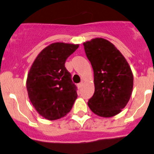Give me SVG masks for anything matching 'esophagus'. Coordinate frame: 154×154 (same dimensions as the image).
Listing matches in <instances>:
<instances>
[{"mask_svg":"<svg viewBox=\"0 0 154 154\" xmlns=\"http://www.w3.org/2000/svg\"><path fill=\"white\" fill-rule=\"evenodd\" d=\"M82 86V83H80V84H78V85H77V88H78L79 89H81Z\"/></svg>","mask_w":154,"mask_h":154,"instance_id":"34e87169","label":"esophagus"}]
</instances>
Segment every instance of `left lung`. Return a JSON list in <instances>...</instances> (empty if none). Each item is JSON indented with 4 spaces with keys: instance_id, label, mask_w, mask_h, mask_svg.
<instances>
[{
    "instance_id": "1",
    "label": "left lung",
    "mask_w": 154,
    "mask_h": 154,
    "mask_svg": "<svg viewBox=\"0 0 154 154\" xmlns=\"http://www.w3.org/2000/svg\"><path fill=\"white\" fill-rule=\"evenodd\" d=\"M94 71V94L88 106L102 117L119 114L131 96L134 76L125 57L113 43L102 38L83 43Z\"/></svg>"
}]
</instances>
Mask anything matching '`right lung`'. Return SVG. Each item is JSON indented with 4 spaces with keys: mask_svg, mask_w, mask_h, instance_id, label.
Segmentation results:
<instances>
[{
    "mask_svg": "<svg viewBox=\"0 0 154 154\" xmlns=\"http://www.w3.org/2000/svg\"><path fill=\"white\" fill-rule=\"evenodd\" d=\"M78 47L79 44L51 43L39 53L29 71V98L37 112L46 119L63 117L77 97V87L72 83L65 63Z\"/></svg>",
    "mask_w": 154,
    "mask_h": 154,
    "instance_id": "add662e5",
    "label": "right lung"
}]
</instances>
